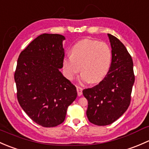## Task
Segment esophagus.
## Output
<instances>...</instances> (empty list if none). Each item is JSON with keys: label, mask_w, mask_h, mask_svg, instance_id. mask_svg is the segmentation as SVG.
<instances>
[{"label": "esophagus", "mask_w": 149, "mask_h": 149, "mask_svg": "<svg viewBox=\"0 0 149 149\" xmlns=\"http://www.w3.org/2000/svg\"><path fill=\"white\" fill-rule=\"evenodd\" d=\"M76 90H77L78 96H81V94H82V91H83V88H82L81 87L76 86Z\"/></svg>", "instance_id": "34e87169"}]
</instances>
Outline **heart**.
Here are the masks:
<instances>
[{
  "label": "heart",
  "instance_id": "heart-1",
  "mask_svg": "<svg viewBox=\"0 0 149 149\" xmlns=\"http://www.w3.org/2000/svg\"><path fill=\"white\" fill-rule=\"evenodd\" d=\"M112 63V51L107 44L84 39L73 45L70 55L63 60L64 73L69 80L81 70V83L101 82L107 76Z\"/></svg>",
  "mask_w": 149,
  "mask_h": 149
}]
</instances>
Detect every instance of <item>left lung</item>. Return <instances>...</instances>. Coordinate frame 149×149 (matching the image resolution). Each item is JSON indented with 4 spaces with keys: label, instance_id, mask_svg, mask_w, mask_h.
Here are the masks:
<instances>
[{
    "label": "left lung",
    "instance_id": "8db88e82",
    "mask_svg": "<svg viewBox=\"0 0 149 149\" xmlns=\"http://www.w3.org/2000/svg\"><path fill=\"white\" fill-rule=\"evenodd\" d=\"M112 48V63L106 77L98 85L83 90L88 101L86 115L97 125L112 124L125 112L134 84L133 63L124 45L107 34Z\"/></svg>",
    "mask_w": 149,
    "mask_h": 149
}]
</instances>
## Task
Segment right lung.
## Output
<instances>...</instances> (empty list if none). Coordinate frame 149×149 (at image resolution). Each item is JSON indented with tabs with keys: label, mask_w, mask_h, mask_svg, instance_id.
<instances>
[{
	"label": "right lung",
	"mask_w": 149,
	"mask_h": 149,
	"mask_svg": "<svg viewBox=\"0 0 149 149\" xmlns=\"http://www.w3.org/2000/svg\"><path fill=\"white\" fill-rule=\"evenodd\" d=\"M65 40L61 34H42L18 58L14 74L18 101L28 116L43 127L61 124L77 97L76 86L60 71Z\"/></svg>",
	"instance_id": "obj_1"
}]
</instances>
